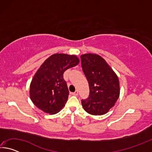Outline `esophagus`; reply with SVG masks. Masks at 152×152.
I'll list each match as a JSON object with an SVG mask.
<instances>
[{"label":"esophagus","instance_id":"1","mask_svg":"<svg viewBox=\"0 0 152 152\" xmlns=\"http://www.w3.org/2000/svg\"><path fill=\"white\" fill-rule=\"evenodd\" d=\"M72 94L74 95V96H77V95L78 94V91H76L74 92H72Z\"/></svg>","mask_w":152,"mask_h":152}]
</instances>
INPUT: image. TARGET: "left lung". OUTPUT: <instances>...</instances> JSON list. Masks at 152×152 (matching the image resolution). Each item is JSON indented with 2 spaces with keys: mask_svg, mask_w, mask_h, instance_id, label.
Returning a JSON list of instances; mask_svg holds the SVG:
<instances>
[{
  "mask_svg": "<svg viewBox=\"0 0 152 152\" xmlns=\"http://www.w3.org/2000/svg\"><path fill=\"white\" fill-rule=\"evenodd\" d=\"M82 70L88 82L90 94L82 100L83 109L92 115L106 114L119 97V81L104 58L95 53L80 56Z\"/></svg>",
  "mask_w": 152,
  "mask_h": 152,
  "instance_id": "1",
  "label": "left lung"
}]
</instances>
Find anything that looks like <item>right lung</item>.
<instances>
[{
	"label": "right lung",
	"instance_id": "right-lung-1",
	"mask_svg": "<svg viewBox=\"0 0 152 152\" xmlns=\"http://www.w3.org/2000/svg\"><path fill=\"white\" fill-rule=\"evenodd\" d=\"M79 62L77 56L66 53H54L46 59L30 84L29 95L33 103L48 114L60 112L65 106L69 94L63 74Z\"/></svg>",
	"mask_w": 152,
	"mask_h": 152
}]
</instances>
